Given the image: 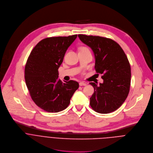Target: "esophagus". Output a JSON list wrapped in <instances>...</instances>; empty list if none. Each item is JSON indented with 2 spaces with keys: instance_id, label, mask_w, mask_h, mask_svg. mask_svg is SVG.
Segmentation results:
<instances>
[{
  "instance_id": "obj_1",
  "label": "esophagus",
  "mask_w": 153,
  "mask_h": 153,
  "mask_svg": "<svg viewBox=\"0 0 153 153\" xmlns=\"http://www.w3.org/2000/svg\"><path fill=\"white\" fill-rule=\"evenodd\" d=\"M79 84V85H80V86H82V85L85 86V85H87V84H86L85 82H80Z\"/></svg>"
}]
</instances>
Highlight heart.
<instances>
[{"label":"heart","mask_w":153,"mask_h":153,"mask_svg":"<svg viewBox=\"0 0 153 153\" xmlns=\"http://www.w3.org/2000/svg\"><path fill=\"white\" fill-rule=\"evenodd\" d=\"M85 48V47H82V48Z\"/></svg>","instance_id":"obj_1"}]
</instances>
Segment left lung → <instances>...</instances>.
<instances>
[{
  "label": "left lung",
  "mask_w": 153,
  "mask_h": 153,
  "mask_svg": "<svg viewBox=\"0 0 153 153\" xmlns=\"http://www.w3.org/2000/svg\"><path fill=\"white\" fill-rule=\"evenodd\" d=\"M80 40L93 51L95 69L102 74L103 83L90 82L94 93L90 98L91 107L106 114L119 108L128 97L131 82V68L127 56L114 40L100 36L79 34Z\"/></svg>",
  "instance_id": "left-lung-1"
}]
</instances>
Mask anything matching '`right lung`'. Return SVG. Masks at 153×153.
Listing matches in <instances>:
<instances>
[{"label":"right lung","mask_w":153,"mask_h":153,"mask_svg":"<svg viewBox=\"0 0 153 153\" xmlns=\"http://www.w3.org/2000/svg\"><path fill=\"white\" fill-rule=\"evenodd\" d=\"M77 37H48L39 42L30 52L25 68L29 94L36 104L46 111L56 113L66 109L79 84L73 80L63 82L58 69L65 53Z\"/></svg>","instance_id":"1"}]
</instances>
